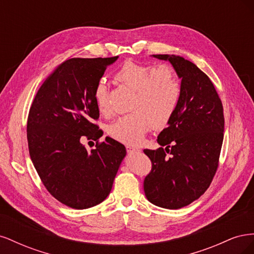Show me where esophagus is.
Instances as JSON below:
<instances>
[{
  "label": "esophagus",
  "instance_id": "obj_1",
  "mask_svg": "<svg viewBox=\"0 0 254 254\" xmlns=\"http://www.w3.org/2000/svg\"><path fill=\"white\" fill-rule=\"evenodd\" d=\"M126 148H127L128 153H130V155H132V153H136V152H139V151H140L139 149L135 148V147H133V146H131V145H127V146H126Z\"/></svg>",
  "mask_w": 254,
  "mask_h": 254
}]
</instances>
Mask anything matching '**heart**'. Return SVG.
Here are the masks:
<instances>
[{"mask_svg":"<svg viewBox=\"0 0 254 254\" xmlns=\"http://www.w3.org/2000/svg\"><path fill=\"white\" fill-rule=\"evenodd\" d=\"M114 79L133 91V96L129 107L132 112L119 118L108 128L113 139L137 144L150 126L161 129L168 124L181 96L178 77L171 65L143 64L128 60L115 72ZM93 96L98 111L109 115L108 89L102 80L96 83Z\"/></svg>","mask_w":254,"mask_h":254,"instance_id":"heart-1","label":"heart"}]
</instances>
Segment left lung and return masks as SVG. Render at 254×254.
Returning <instances> with one entry per match:
<instances>
[{"mask_svg": "<svg viewBox=\"0 0 254 254\" xmlns=\"http://www.w3.org/2000/svg\"><path fill=\"white\" fill-rule=\"evenodd\" d=\"M152 56L172 64L181 79V96L168 126L158 136L161 147L144 149L152 164L144 191L152 204L176 210L210 187L224 140V108L213 82L196 64L176 55ZM166 153H171L170 158Z\"/></svg>", "mask_w": 254, "mask_h": 254, "instance_id": "8db88e82", "label": "left lung"}]
</instances>
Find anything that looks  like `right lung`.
Returning <instances> with one entry per match:
<instances>
[{
    "instance_id": "1",
    "label": "right lung",
    "mask_w": 254,
    "mask_h": 254,
    "mask_svg": "<svg viewBox=\"0 0 254 254\" xmlns=\"http://www.w3.org/2000/svg\"><path fill=\"white\" fill-rule=\"evenodd\" d=\"M110 58H72L57 66L38 90L27 119L30 159L42 183L58 201L76 210L101 203L109 195L126 156L109 136L88 151L80 137L98 140L103 131L94 89Z\"/></svg>"
}]
</instances>
